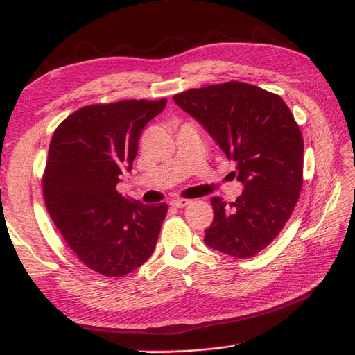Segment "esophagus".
<instances>
[{
    "mask_svg": "<svg viewBox=\"0 0 355 355\" xmlns=\"http://www.w3.org/2000/svg\"><path fill=\"white\" fill-rule=\"evenodd\" d=\"M192 201L191 200H187V198H178V200H171L170 201V204L173 207H178V209H184V207H187V206H189Z\"/></svg>",
    "mask_w": 355,
    "mask_h": 355,
    "instance_id": "1",
    "label": "esophagus"
}]
</instances>
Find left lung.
<instances>
[{"mask_svg":"<svg viewBox=\"0 0 355 355\" xmlns=\"http://www.w3.org/2000/svg\"><path fill=\"white\" fill-rule=\"evenodd\" d=\"M182 110L206 128L244 185L227 204L213 197L214 218L204 243L234 257H252L288 220L304 184V139L293 114L278 94L230 81L173 96Z\"/></svg>","mask_w":355,"mask_h":355,"instance_id":"left-lung-1","label":"left lung"}]
</instances>
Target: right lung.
I'll list each match as a JSON object with an SVG mask.
<instances>
[{
    "instance_id": "right-lung-1",
    "label": "right lung",
    "mask_w": 355,
    "mask_h": 355,
    "mask_svg": "<svg viewBox=\"0 0 355 355\" xmlns=\"http://www.w3.org/2000/svg\"><path fill=\"white\" fill-rule=\"evenodd\" d=\"M166 99L89 105L53 133L42 192L63 240L92 271L124 277L153 254L167 204L157 206L116 191L132 170L139 137Z\"/></svg>"
}]
</instances>
